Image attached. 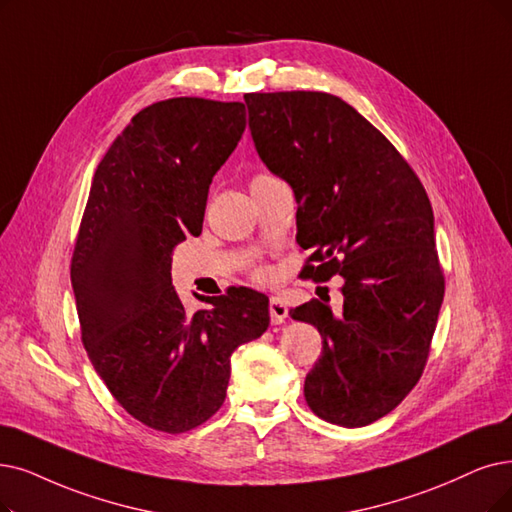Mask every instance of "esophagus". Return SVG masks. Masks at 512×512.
Returning <instances> with one entry per match:
<instances>
[{"instance_id":"esophagus-1","label":"esophagus","mask_w":512,"mask_h":512,"mask_svg":"<svg viewBox=\"0 0 512 512\" xmlns=\"http://www.w3.org/2000/svg\"><path fill=\"white\" fill-rule=\"evenodd\" d=\"M269 313H271V321L275 325H279V323L285 321V317H288V306H285V302L281 298L273 296L269 300Z\"/></svg>"}]
</instances>
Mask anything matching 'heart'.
Segmentation results:
<instances>
[{
	"label": "heart",
	"mask_w": 512,
	"mask_h": 512,
	"mask_svg": "<svg viewBox=\"0 0 512 512\" xmlns=\"http://www.w3.org/2000/svg\"><path fill=\"white\" fill-rule=\"evenodd\" d=\"M254 277H256V279H267V269L256 267V269H254Z\"/></svg>",
	"instance_id": "obj_1"
}]
</instances>
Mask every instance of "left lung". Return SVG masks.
Instances as JSON below:
<instances>
[{
  "label": "left lung",
  "mask_w": 512,
  "mask_h": 512,
  "mask_svg": "<svg viewBox=\"0 0 512 512\" xmlns=\"http://www.w3.org/2000/svg\"><path fill=\"white\" fill-rule=\"evenodd\" d=\"M256 151L294 189L300 271L344 277L342 313L319 300L290 311L323 351L304 380L311 410L357 428L418 384L445 294L435 218L410 163L349 102L325 92L245 94Z\"/></svg>",
  "instance_id": "1"
}]
</instances>
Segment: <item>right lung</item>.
Instances as JSON below:
<instances>
[{"label":"right lung","mask_w":512,"mask_h":512,"mask_svg":"<svg viewBox=\"0 0 512 512\" xmlns=\"http://www.w3.org/2000/svg\"><path fill=\"white\" fill-rule=\"evenodd\" d=\"M245 130L243 102L178 96L138 111L98 163L71 258L81 342L138 422L187 433L227 397L231 355L269 327V298L229 288L189 315L172 254L199 235L214 174Z\"/></svg>","instance_id":"add662e5"}]
</instances>
